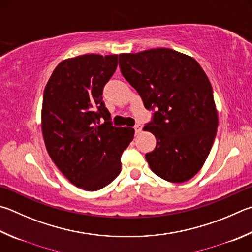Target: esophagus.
Instances as JSON below:
<instances>
[{"instance_id": "34e87169", "label": "esophagus", "mask_w": 252, "mask_h": 252, "mask_svg": "<svg viewBox=\"0 0 252 252\" xmlns=\"http://www.w3.org/2000/svg\"><path fill=\"white\" fill-rule=\"evenodd\" d=\"M134 131H135V134H139L142 131V126H140V125L134 126Z\"/></svg>"}]
</instances>
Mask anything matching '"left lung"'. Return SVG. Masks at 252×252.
<instances>
[{
	"label": "left lung",
	"instance_id": "1",
	"mask_svg": "<svg viewBox=\"0 0 252 252\" xmlns=\"http://www.w3.org/2000/svg\"><path fill=\"white\" fill-rule=\"evenodd\" d=\"M126 81L153 110L144 131L157 138L145 158L153 173L172 183L190 180L203 167L218 126L207 75L193 57L170 48L119 55Z\"/></svg>",
	"mask_w": 252,
	"mask_h": 252
}]
</instances>
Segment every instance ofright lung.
Wrapping results in <instances>:
<instances>
[{"instance_id": "add662e5", "label": "right lung", "mask_w": 252, "mask_h": 252, "mask_svg": "<svg viewBox=\"0 0 252 252\" xmlns=\"http://www.w3.org/2000/svg\"><path fill=\"white\" fill-rule=\"evenodd\" d=\"M117 66L118 55L65 59L44 90L42 132L47 152L63 176L85 190L101 189L120 174L122 152L134 136L132 127L112 126L102 101L103 87Z\"/></svg>"}]
</instances>
